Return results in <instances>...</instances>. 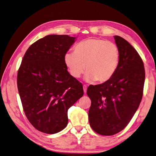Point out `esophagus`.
<instances>
[{
	"instance_id": "1",
	"label": "esophagus",
	"mask_w": 156,
	"mask_h": 156,
	"mask_svg": "<svg viewBox=\"0 0 156 156\" xmlns=\"http://www.w3.org/2000/svg\"><path fill=\"white\" fill-rule=\"evenodd\" d=\"M87 87L86 85H83V90L84 93H87Z\"/></svg>"
}]
</instances>
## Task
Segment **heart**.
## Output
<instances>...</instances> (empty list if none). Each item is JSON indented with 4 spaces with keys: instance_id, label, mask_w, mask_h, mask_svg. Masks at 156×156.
I'll list each match as a JSON object with an SVG mask.
<instances>
[{
    "instance_id": "heart-1",
    "label": "heart",
    "mask_w": 156,
    "mask_h": 156,
    "mask_svg": "<svg viewBox=\"0 0 156 156\" xmlns=\"http://www.w3.org/2000/svg\"><path fill=\"white\" fill-rule=\"evenodd\" d=\"M64 60L73 78H80L86 69V81L104 83L112 77L118 68L120 50L113 42L90 38L80 42L75 52L66 53Z\"/></svg>"
}]
</instances>
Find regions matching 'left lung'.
Instances as JSON below:
<instances>
[{"instance_id":"left-lung-1","label":"left lung","mask_w":156,"mask_h":156,"mask_svg":"<svg viewBox=\"0 0 156 156\" xmlns=\"http://www.w3.org/2000/svg\"><path fill=\"white\" fill-rule=\"evenodd\" d=\"M114 38L120 50L117 69L110 80L87 90L91 101L90 126L103 136L114 135L127 126L140 105L145 83V67L137 51L121 37Z\"/></svg>"}]
</instances>
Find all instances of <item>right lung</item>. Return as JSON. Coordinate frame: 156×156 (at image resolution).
<instances>
[{
  "mask_svg": "<svg viewBox=\"0 0 156 156\" xmlns=\"http://www.w3.org/2000/svg\"><path fill=\"white\" fill-rule=\"evenodd\" d=\"M76 37L50 35L28 48L18 72L17 84L28 120L39 131L55 134L68 123L67 110L84 94L73 78L65 55Z\"/></svg>",
  "mask_w": 156,
  "mask_h": 156,
  "instance_id": "1",
  "label": "right lung"
}]
</instances>
